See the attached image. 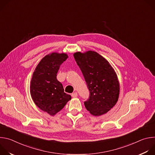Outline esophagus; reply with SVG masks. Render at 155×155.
Here are the masks:
<instances>
[{
    "instance_id": "obj_1",
    "label": "esophagus",
    "mask_w": 155,
    "mask_h": 155,
    "mask_svg": "<svg viewBox=\"0 0 155 155\" xmlns=\"http://www.w3.org/2000/svg\"><path fill=\"white\" fill-rule=\"evenodd\" d=\"M77 96H78V94H77V92H75V93H74L72 94V96L73 97H77Z\"/></svg>"
}]
</instances>
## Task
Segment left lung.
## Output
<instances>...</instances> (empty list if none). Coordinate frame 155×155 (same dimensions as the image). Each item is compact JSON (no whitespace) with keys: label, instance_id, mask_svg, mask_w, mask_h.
I'll use <instances>...</instances> for the list:
<instances>
[{"label":"left lung","instance_id":"8db88e82","mask_svg":"<svg viewBox=\"0 0 155 155\" xmlns=\"http://www.w3.org/2000/svg\"><path fill=\"white\" fill-rule=\"evenodd\" d=\"M86 81L90 96L84 102L92 115L100 116L111 109L119 97L120 85L116 73L109 62L95 51L74 54Z\"/></svg>","mask_w":155,"mask_h":155}]
</instances>
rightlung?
I'll return each mask as SVG.
<instances>
[{"instance_id":"add662e5","label":"right lung","mask_w":155,"mask_h":155,"mask_svg":"<svg viewBox=\"0 0 155 155\" xmlns=\"http://www.w3.org/2000/svg\"><path fill=\"white\" fill-rule=\"evenodd\" d=\"M65 53H53L44 57L37 65L31 83V94L41 110L54 115L62 110L71 96L64 93L57 78L62 63L68 58Z\"/></svg>"}]
</instances>
